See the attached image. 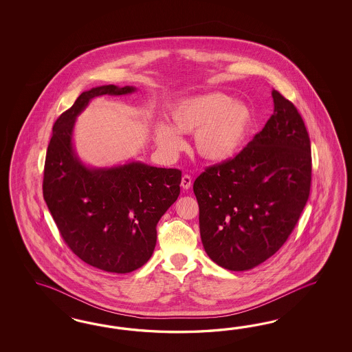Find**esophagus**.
Masks as SVG:
<instances>
[{
	"label": "esophagus",
	"mask_w": 352,
	"mask_h": 352,
	"mask_svg": "<svg viewBox=\"0 0 352 352\" xmlns=\"http://www.w3.org/2000/svg\"><path fill=\"white\" fill-rule=\"evenodd\" d=\"M192 184V178L191 175H188V174H186V175H183L182 177L181 186L183 190H190V187H191Z\"/></svg>",
	"instance_id": "1"
}]
</instances>
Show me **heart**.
<instances>
[{
    "label": "heart",
    "instance_id": "1",
    "mask_svg": "<svg viewBox=\"0 0 352 352\" xmlns=\"http://www.w3.org/2000/svg\"><path fill=\"white\" fill-rule=\"evenodd\" d=\"M170 125L157 124L155 139L166 153L179 152L181 134H195V148L209 162L231 160L244 148L253 124V113L245 103L213 91L182 99L169 112Z\"/></svg>",
    "mask_w": 352,
    "mask_h": 352
}]
</instances>
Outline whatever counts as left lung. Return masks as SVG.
Instances as JSON below:
<instances>
[{
	"instance_id": "1",
	"label": "left lung",
	"mask_w": 352,
	"mask_h": 352,
	"mask_svg": "<svg viewBox=\"0 0 352 352\" xmlns=\"http://www.w3.org/2000/svg\"><path fill=\"white\" fill-rule=\"evenodd\" d=\"M274 115L234 159L193 183L204 249L218 266L246 271L288 240L307 203L311 144L297 108L272 90Z\"/></svg>"
}]
</instances>
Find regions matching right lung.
Returning <instances> with one entry per match:
<instances>
[{
    "mask_svg": "<svg viewBox=\"0 0 352 352\" xmlns=\"http://www.w3.org/2000/svg\"><path fill=\"white\" fill-rule=\"evenodd\" d=\"M135 90L103 85L84 91L55 121L43 169V199L65 244L87 265L115 274L131 272L152 256L157 222L181 193L182 171L140 161L86 166L74 147V128L93 98Z\"/></svg>",
    "mask_w": 352,
    "mask_h": 352,
    "instance_id": "right-lung-1",
    "label": "right lung"
}]
</instances>
